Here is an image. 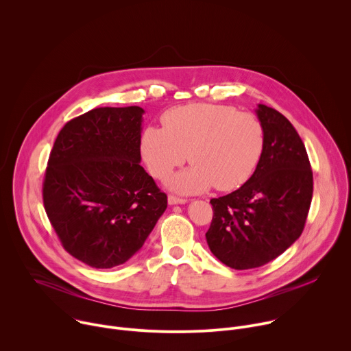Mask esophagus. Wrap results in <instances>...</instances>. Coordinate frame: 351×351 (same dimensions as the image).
<instances>
[{
    "mask_svg": "<svg viewBox=\"0 0 351 351\" xmlns=\"http://www.w3.org/2000/svg\"><path fill=\"white\" fill-rule=\"evenodd\" d=\"M168 203H169L171 206H175V204H184V203H187V199H186V198L176 197V195H173V194H169V195H168Z\"/></svg>",
    "mask_w": 351,
    "mask_h": 351,
    "instance_id": "esophagus-1",
    "label": "esophagus"
}]
</instances>
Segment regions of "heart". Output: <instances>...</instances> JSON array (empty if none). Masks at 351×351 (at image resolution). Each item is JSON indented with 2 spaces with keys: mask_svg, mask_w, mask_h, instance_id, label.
Listing matches in <instances>:
<instances>
[{
  "mask_svg": "<svg viewBox=\"0 0 351 351\" xmlns=\"http://www.w3.org/2000/svg\"><path fill=\"white\" fill-rule=\"evenodd\" d=\"M162 126H148L141 134V156L158 179L189 161L183 172L169 178L171 189L198 193L214 186L230 191L253 175L264 148L260 121L229 106L190 103L168 110Z\"/></svg>",
  "mask_w": 351,
  "mask_h": 351,
  "instance_id": "obj_1",
  "label": "heart"
}]
</instances>
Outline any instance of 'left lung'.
Returning <instances> with one entry per match:
<instances>
[{"label":"left lung","instance_id":"left-lung-1","mask_svg":"<svg viewBox=\"0 0 351 351\" xmlns=\"http://www.w3.org/2000/svg\"><path fill=\"white\" fill-rule=\"evenodd\" d=\"M264 148L240 189L213 198L206 233L211 253L233 269L258 268L303 233L313 198V171L303 140L276 110L260 104Z\"/></svg>","mask_w":351,"mask_h":351}]
</instances>
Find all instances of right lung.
<instances>
[{"label":"right lung","instance_id":"1","mask_svg":"<svg viewBox=\"0 0 351 351\" xmlns=\"http://www.w3.org/2000/svg\"><path fill=\"white\" fill-rule=\"evenodd\" d=\"M140 107H101L58 133L43 202L62 247L98 269L125 264L144 244L168 198L141 161Z\"/></svg>","mask_w":351,"mask_h":351}]
</instances>
